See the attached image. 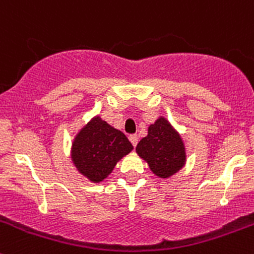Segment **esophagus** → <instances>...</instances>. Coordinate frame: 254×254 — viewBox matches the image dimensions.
Here are the masks:
<instances>
[{
	"label": "esophagus",
	"instance_id": "34e87169",
	"mask_svg": "<svg viewBox=\"0 0 254 254\" xmlns=\"http://www.w3.org/2000/svg\"><path fill=\"white\" fill-rule=\"evenodd\" d=\"M129 140H130V142H131L132 146L135 147L137 145V141H139V137H137V135L132 134V135H130V136H129Z\"/></svg>",
	"mask_w": 254,
	"mask_h": 254
}]
</instances>
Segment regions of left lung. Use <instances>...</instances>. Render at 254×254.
<instances>
[{
  "label": "left lung",
  "mask_w": 254,
  "mask_h": 254,
  "mask_svg": "<svg viewBox=\"0 0 254 254\" xmlns=\"http://www.w3.org/2000/svg\"><path fill=\"white\" fill-rule=\"evenodd\" d=\"M136 152L157 176L166 179L179 171L185 164V147L180 135L166 119L160 118L150 125L147 136L142 137Z\"/></svg>",
  "instance_id": "left-lung-1"
}]
</instances>
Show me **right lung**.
<instances>
[{"label": "right lung", "instance_id": "add662e5", "mask_svg": "<svg viewBox=\"0 0 254 254\" xmlns=\"http://www.w3.org/2000/svg\"><path fill=\"white\" fill-rule=\"evenodd\" d=\"M131 150V142L122 131L98 117L77 135L73 142L72 157L79 172L92 181L99 182Z\"/></svg>", "mask_w": 254, "mask_h": 254}]
</instances>
